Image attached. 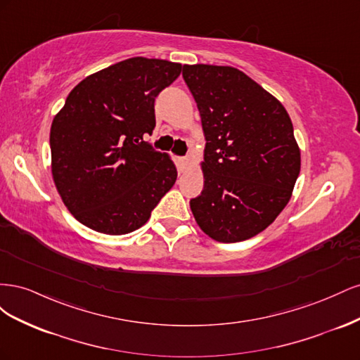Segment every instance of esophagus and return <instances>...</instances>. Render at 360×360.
<instances>
[{
	"label": "esophagus",
	"mask_w": 360,
	"mask_h": 360,
	"mask_svg": "<svg viewBox=\"0 0 360 360\" xmlns=\"http://www.w3.org/2000/svg\"><path fill=\"white\" fill-rule=\"evenodd\" d=\"M177 167H179V172H186L191 167V160L188 158H179Z\"/></svg>",
	"instance_id": "1"
}]
</instances>
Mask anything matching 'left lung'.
<instances>
[{"label": "left lung", "instance_id": "1", "mask_svg": "<svg viewBox=\"0 0 360 360\" xmlns=\"http://www.w3.org/2000/svg\"><path fill=\"white\" fill-rule=\"evenodd\" d=\"M205 135L204 189L191 200L201 230L216 242L257 236L288 204L300 172L291 118L276 97L231 66L184 64Z\"/></svg>", "mask_w": 360, "mask_h": 360}]
</instances>
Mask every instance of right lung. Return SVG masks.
Masks as SVG:
<instances>
[{"label":"right lung","mask_w":360,"mask_h":360,"mask_svg":"<svg viewBox=\"0 0 360 360\" xmlns=\"http://www.w3.org/2000/svg\"><path fill=\"white\" fill-rule=\"evenodd\" d=\"M180 63L134 57L86 76L52 120L51 172L68 210L97 233L143 226L177 180L168 153L143 141L156 126V96Z\"/></svg>","instance_id":"1"}]
</instances>
